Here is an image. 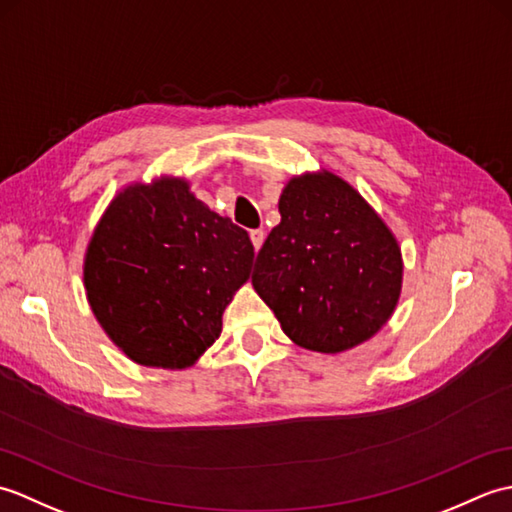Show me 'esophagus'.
<instances>
[{"label":"esophagus","mask_w":512,"mask_h":512,"mask_svg":"<svg viewBox=\"0 0 512 512\" xmlns=\"http://www.w3.org/2000/svg\"><path fill=\"white\" fill-rule=\"evenodd\" d=\"M264 239H266V233L262 231V228H255V231H250V242H253L255 250H259V248H262V244H264Z\"/></svg>","instance_id":"obj_1"}]
</instances>
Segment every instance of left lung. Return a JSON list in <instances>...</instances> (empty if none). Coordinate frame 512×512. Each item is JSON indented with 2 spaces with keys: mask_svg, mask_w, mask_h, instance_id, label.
<instances>
[{
  "mask_svg": "<svg viewBox=\"0 0 512 512\" xmlns=\"http://www.w3.org/2000/svg\"><path fill=\"white\" fill-rule=\"evenodd\" d=\"M257 253L253 288L290 341L321 354L365 343L396 310L402 255L363 195L332 171L292 178Z\"/></svg>",
  "mask_w": 512,
  "mask_h": 512,
  "instance_id": "obj_1",
  "label": "left lung"
}]
</instances>
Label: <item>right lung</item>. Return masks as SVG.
Segmentation results:
<instances>
[{
  "label": "right lung",
  "instance_id": "1",
  "mask_svg": "<svg viewBox=\"0 0 512 512\" xmlns=\"http://www.w3.org/2000/svg\"><path fill=\"white\" fill-rule=\"evenodd\" d=\"M255 248L182 178L129 184L94 228L83 284L96 321L145 367L184 369L222 332Z\"/></svg>",
  "mask_w": 512,
  "mask_h": 512
}]
</instances>
